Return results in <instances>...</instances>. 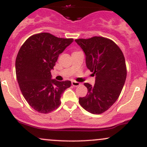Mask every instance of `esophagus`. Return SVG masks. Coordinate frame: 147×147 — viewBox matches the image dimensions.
<instances>
[{"label": "esophagus", "mask_w": 147, "mask_h": 147, "mask_svg": "<svg viewBox=\"0 0 147 147\" xmlns=\"http://www.w3.org/2000/svg\"><path fill=\"white\" fill-rule=\"evenodd\" d=\"M72 85L73 86H75V87H77V86H80L81 84L79 83V82L73 81V82H72Z\"/></svg>", "instance_id": "1"}]
</instances>
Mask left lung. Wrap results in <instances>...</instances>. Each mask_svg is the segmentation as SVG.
<instances>
[{
	"mask_svg": "<svg viewBox=\"0 0 147 147\" xmlns=\"http://www.w3.org/2000/svg\"><path fill=\"white\" fill-rule=\"evenodd\" d=\"M75 41L85 53L87 68L95 75V85L84 84L88 93L79 97V102L88 112L102 114L117 101L125 83L124 55L115 42L102 36Z\"/></svg>",
	"mask_w": 147,
	"mask_h": 147,
	"instance_id": "1",
	"label": "left lung"
}]
</instances>
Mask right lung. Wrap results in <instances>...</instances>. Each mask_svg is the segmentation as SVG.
<instances>
[{"label":"right lung","instance_id":"1","mask_svg":"<svg viewBox=\"0 0 147 147\" xmlns=\"http://www.w3.org/2000/svg\"><path fill=\"white\" fill-rule=\"evenodd\" d=\"M73 38H58L43 32L31 36L22 45L16 59V74L23 97L35 111L48 113L61 104V96L70 81L52 79L51 70L59 55Z\"/></svg>","mask_w":147,"mask_h":147}]
</instances>
